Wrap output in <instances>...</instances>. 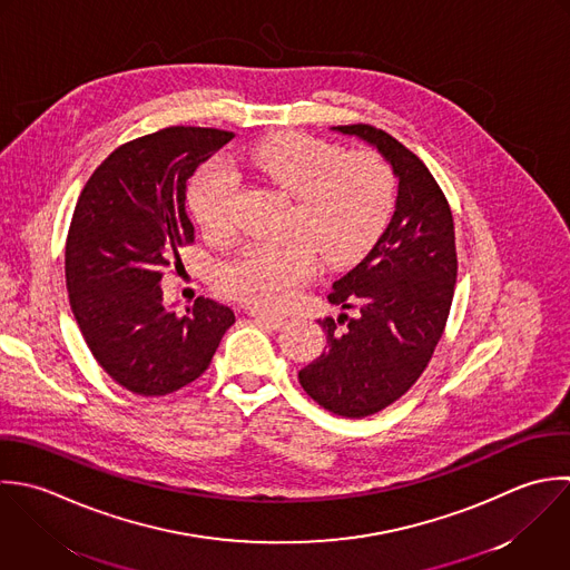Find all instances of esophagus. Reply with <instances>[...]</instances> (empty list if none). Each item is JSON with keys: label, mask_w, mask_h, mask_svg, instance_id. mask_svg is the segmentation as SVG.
<instances>
[{"label": "esophagus", "mask_w": 570, "mask_h": 570, "mask_svg": "<svg viewBox=\"0 0 570 570\" xmlns=\"http://www.w3.org/2000/svg\"><path fill=\"white\" fill-rule=\"evenodd\" d=\"M248 315H250L253 320H257V322L271 326V328H282V326L288 322L284 315H277V313H271V311H264V308H250Z\"/></svg>", "instance_id": "obj_1"}]
</instances>
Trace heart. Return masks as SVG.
<instances>
[{
	"label": "heart",
	"instance_id": "b5f03b06",
	"mask_svg": "<svg viewBox=\"0 0 570 570\" xmlns=\"http://www.w3.org/2000/svg\"><path fill=\"white\" fill-rule=\"evenodd\" d=\"M244 159L295 199L284 242L244 246L219 271L222 288L250 304L279 306L315 271V248L328 264L364 255L382 235L395 202L389 164L373 153L346 155L335 144L288 132L253 144ZM237 173L210 164L195 181L190 210L206 235L233 230Z\"/></svg>",
	"mask_w": 570,
	"mask_h": 570
}]
</instances>
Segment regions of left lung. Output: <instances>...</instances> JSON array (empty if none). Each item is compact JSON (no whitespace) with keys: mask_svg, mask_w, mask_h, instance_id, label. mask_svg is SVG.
<instances>
[{"mask_svg":"<svg viewBox=\"0 0 570 570\" xmlns=\"http://www.w3.org/2000/svg\"><path fill=\"white\" fill-rule=\"evenodd\" d=\"M331 130L384 157L397 202L368 255L333 282L328 302L340 315L320 320L328 346L297 377L326 411L366 417L417 382L444 333L458 279L455 226L429 168L395 137L366 124Z\"/></svg>","mask_w":570,"mask_h":570,"instance_id":"obj_1","label":"left lung"}]
</instances>
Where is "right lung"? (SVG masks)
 <instances>
[{
	"label": "right lung",
	"mask_w": 570,
	"mask_h": 570,
	"mask_svg": "<svg viewBox=\"0 0 570 570\" xmlns=\"http://www.w3.org/2000/svg\"><path fill=\"white\" fill-rule=\"evenodd\" d=\"M233 132L173 126L112 150L86 181L66 239V288L99 366L126 391L168 395L210 364L235 313L197 297L175 315L161 275L195 233L186 181Z\"/></svg>",
	"instance_id": "obj_1"
}]
</instances>
